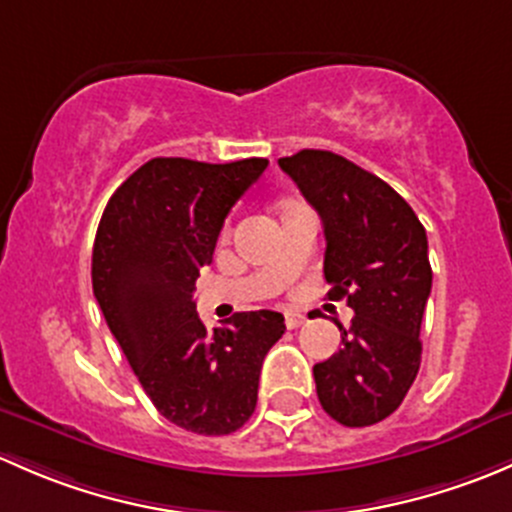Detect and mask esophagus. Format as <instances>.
Masks as SVG:
<instances>
[{
  "instance_id": "34e87169",
  "label": "esophagus",
  "mask_w": 512,
  "mask_h": 512,
  "mask_svg": "<svg viewBox=\"0 0 512 512\" xmlns=\"http://www.w3.org/2000/svg\"><path fill=\"white\" fill-rule=\"evenodd\" d=\"M305 315L303 313H298V310H288L286 313V328L288 330H295V328H300V325L305 323Z\"/></svg>"
}]
</instances>
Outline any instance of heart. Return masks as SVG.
<instances>
[{
  "mask_svg": "<svg viewBox=\"0 0 512 512\" xmlns=\"http://www.w3.org/2000/svg\"><path fill=\"white\" fill-rule=\"evenodd\" d=\"M286 207H291V204H286ZM286 207H283V209H286Z\"/></svg>",
  "mask_w": 512,
  "mask_h": 512,
  "instance_id": "heart-1",
  "label": "heart"
}]
</instances>
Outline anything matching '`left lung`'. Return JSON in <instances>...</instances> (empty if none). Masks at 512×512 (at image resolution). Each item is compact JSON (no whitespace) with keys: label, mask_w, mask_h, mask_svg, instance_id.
<instances>
[{"label":"left lung","mask_w":512,"mask_h":512,"mask_svg":"<svg viewBox=\"0 0 512 512\" xmlns=\"http://www.w3.org/2000/svg\"><path fill=\"white\" fill-rule=\"evenodd\" d=\"M325 229L330 300L355 318L342 347L313 367L323 409L342 426H372L407 397L421 365V318L431 293L426 231L384 179L328 150L278 160Z\"/></svg>","instance_id":"8db88e82"}]
</instances>
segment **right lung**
<instances>
[{"label": "right lung", "instance_id": "obj_1", "mask_svg": "<svg viewBox=\"0 0 512 512\" xmlns=\"http://www.w3.org/2000/svg\"><path fill=\"white\" fill-rule=\"evenodd\" d=\"M268 160L209 165L155 157L125 179L100 217L93 293L157 412L202 436L251 419L263 357L286 333L276 310L234 313L207 330L194 283L241 194Z\"/></svg>", "mask_w": 512, "mask_h": 512}]
</instances>
